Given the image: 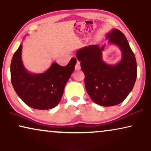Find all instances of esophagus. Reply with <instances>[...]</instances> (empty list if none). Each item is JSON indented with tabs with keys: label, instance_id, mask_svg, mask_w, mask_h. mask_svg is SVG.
I'll use <instances>...</instances> for the list:
<instances>
[{
	"label": "esophagus",
	"instance_id": "obj_1",
	"mask_svg": "<svg viewBox=\"0 0 151 151\" xmlns=\"http://www.w3.org/2000/svg\"><path fill=\"white\" fill-rule=\"evenodd\" d=\"M80 68H81V65H80V62L79 61H77V64H76L75 65V70H80Z\"/></svg>",
	"mask_w": 151,
	"mask_h": 151
}]
</instances>
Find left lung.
<instances>
[{"mask_svg": "<svg viewBox=\"0 0 151 151\" xmlns=\"http://www.w3.org/2000/svg\"><path fill=\"white\" fill-rule=\"evenodd\" d=\"M110 43L116 45L122 52L121 61L108 65L102 59L104 46L91 45L79 49L76 56L81 61L85 74L86 91L94 103L112 106L122 103L134 87L137 78V62L125 35L119 29L107 35Z\"/></svg>", "mask_w": 151, "mask_h": 151, "instance_id": "8db88e82", "label": "left lung"}]
</instances>
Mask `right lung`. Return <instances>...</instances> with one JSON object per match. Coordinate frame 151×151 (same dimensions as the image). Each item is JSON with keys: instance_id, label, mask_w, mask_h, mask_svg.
Returning a JSON list of instances; mask_svg holds the SVG:
<instances>
[{"instance_id": "obj_1", "label": "right lung", "mask_w": 151, "mask_h": 151, "mask_svg": "<svg viewBox=\"0 0 151 151\" xmlns=\"http://www.w3.org/2000/svg\"><path fill=\"white\" fill-rule=\"evenodd\" d=\"M21 52L22 45L14 54L10 65L11 81L15 92L32 108L49 110L55 108L61 101L77 59L72 58L66 66L55 62L44 73L31 74L22 63Z\"/></svg>"}]
</instances>
